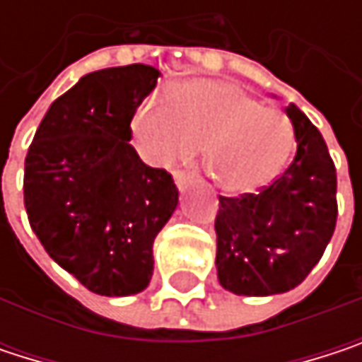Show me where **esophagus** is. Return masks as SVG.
Listing matches in <instances>:
<instances>
[{
  "label": "esophagus",
  "instance_id": "1",
  "mask_svg": "<svg viewBox=\"0 0 362 362\" xmlns=\"http://www.w3.org/2000/svg\"><path fill=\"white\" fill-rule=\"evenodd\" d=\"M174 182H176V186L184 190L186 186H188V182H190V174H186V172H174Z\"/></svg>",
  "mask_w": 362,
  "mask_h": 362
}]
</instances>
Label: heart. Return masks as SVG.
<instances>
[{"mask_svg":"<svg viewBox=\"0 0 362 362\" xmlns=\"http://www.w3.org/2000/svg\"><path fill=\"white\" fill-rule=\"evenodd\" d=\"M132 134L140 155L159 168L190 159L201 146L205 172L230 194L274 180L293 148L285 115L214 79L184 81L178 100L168 92L148 94L134 110Z\"/></svg>","mask_w":362,"mask_h":362,"instance_id":"1","label":"heart"}]
</instances>
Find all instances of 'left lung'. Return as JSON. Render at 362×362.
I'll return each mask as SVG.
<instances>
[{"label":"left lung","instance_id":"8db88e82","mask_svg":"<svg viewBox=\"0 0 362 362\" xmlns=\"http://www.w3.org/2000/svg\"><path fill=\"white\" fill-rule=\"evenodd\" d=\"M298 151L289 168L259 192L220 197L216 266L237 296H274L298 287L317 266L337 220V176L321 132L287 107Z\"/></svg>","mask_w":362,"mask_h":362}]
</instances>
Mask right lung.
Returning a JSON list of instances; mask_svg holds the SVG:
<instances>
[{
	"instance_id": "add662e5",
	"label": "right lung",
	"mask_w": 362,
	"mask_h": 362,
	"mask_svg": "<svg viewBox=\"0 0 362 362\" xmlns=\"http://www.w3.org/2000/svg\"><path fill=\"white\" fill-rule=\"evenodd\" d=\"M159 71L127 64L88 73L52 103L25 159V209L47 255L98 296L146 289L153 243L178 205L165 170L132 140L136 107Z\"/></svg>"
}]
</instances>
